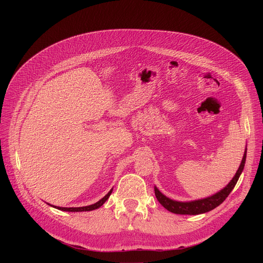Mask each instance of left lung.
Masks as SVG:
<instances>
[{"label": "left lung", "mask_w": 263, "mask_h": 263, "mask_svg": "<svg viewBox=\"0 0 263 263\" xmlns=\"http://www.w3.org/2000/svg\"><path fill=\"white\" fill-rule=\"evenodd\" d=\"M246 153H247V148L245 147L244 151V156L242 158L240 166L236 173V175L233 176V178L230 180V182L220 191H218L215 194L201 198V199H196V200H191V201H178L174 200L167 196H165L163 193L159 191V189L155 185V193H156V197L159 200V202L164 206L165 209L176 213V214H189V215H196V214H201L209 212L216 208L217 205L222 203L227 196L230 194V192L233 190L234 185L237 184L239 178L244 170V165L246 161Z\"/></svg>", "instance_id": "left-lung-1"}]
</instances>
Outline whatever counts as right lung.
<instances>
[{"label": "right lung", "mask_w": 263, "mask_h": 263, "mask_svg": "<svg viewBox=\"0 0 263 263\" xmlns=\"http://www.w3.org/2000/svg\"><path fill=\"white\" fill-rule=\"evenodd\" d=\"M112 192H113V189H110L109 190V192L107 193V194L103 197V198H101L99 201H97L96 203H92V204H89V205H85V206H78V208H64V206H57V205H53V204H50V203H48V204H50V205H52L53 208H57V209H59V210H62V211H68V212H83V211H92V210H96V209H98V208H100V206L107 200V198L109 197V195L112 194Z\"/></svg>", "instance_id": "right-lung-1"}]
</instances>
